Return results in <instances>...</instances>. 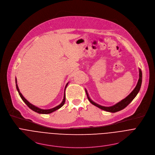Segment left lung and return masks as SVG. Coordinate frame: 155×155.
Returning <instances> with one entry per match:
<instances>
[{"mask_svg": "<svg viewBox=\"0 0 155 155\" xmlns=\"http://www.w3.org/2000/svg\"><path fill=\"white\" fill-rule=\"evenodd\" d=\"M142 73L141 70L139 69V78L136 87L134 89V90L132 91L126 98H124V99H123L120 102H118L115 105H114L113 106H111V107H104V106H102L101 105H99V104L95 103L94 102H93L90 99V97L89 95H88L87 92L86 91V90H85V91H86V93L87 94V97L88 100H89V101L92 104H93L94 105L97 107L98 108H101L103 110H105V111H107V112H108L115 113V112L120 111V110L124 109L125 107H126L130 103V102H132V100H133L136 97V96H137V94H138V93H139V91H140V89L141 84H142Z\"/></svg>", "mask_w": 155, "mask_h": 155, "instance_id": "left-lung-1", "label": "left lung"}]
</instances>
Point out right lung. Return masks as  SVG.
Segmentation results:
<instances>
[{"mask_svg": "<svg viewBox=\"0 0 155 155\" xmlns=\"http://www.w3.org/2000/svg\"><path fill=\"white\" fill-rule=\"evenodd\" d=\"M15 81H16V87L17 91H18V93H19V96H20V97H21V98L22 99V100H23V101L25 102V103L31 110H32L33 111H34V112H37V113H38V114H51V113H52V112L56 111V110H58V109L60 108L61 107H62L64 105V103H65V90L66 87H67V86L68 85V83L67 84H66L65 87V89H64V99H63L62 102H61L59 105H58V106H56V107H54V108H53L45 110V109L40 108H38V107H36V106L32 105V104H31L28 101H27V100L24 97V96H23V95H22V94H21V93H20V91H19V90L18 84H17L16 78V79H15Z\"/></svg>", "mask_w": 155, "mask_h": 155, "instance_id": "1", "label": "right lung"}]
</instances>
